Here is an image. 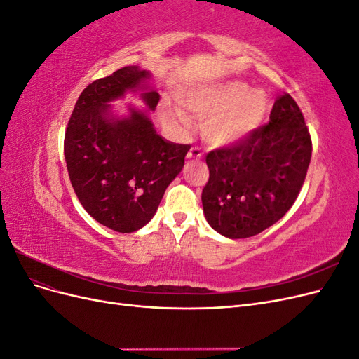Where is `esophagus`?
I'll list each match as a JSON object with an SVG mask.
<instances>
[{"mask_svg": "<svg viewBox=\"0 0 359 359\" xmlns=\"http://www.w3.org/2000/svg\"><path fill=\"white\" fill-rule=\"evenodd\" d=\"M201 157H202V151L199 147H191L187 153V158H201Z\"/></svg>", "mask_w": 359, "mask_h": 359, "instance_id": "obj_1", "label": "esophagus"}]
</instances>
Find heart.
<instances>
[{"label":"heart","instance_id":"1","mask_svg":"<svg viewBox=\"0 0 359 359\" xmlns=\"http://www.w3.org/2000/svg\"><path fill=\"white\" fill-rule=\"evenodd\" d=\"M180 104L184 111L203 121L205 139L214 145H232L240 142L262 123L268 107L264 90L250 88L240 81H227L199 86L182 93ZM163 123L178 130L190 128L189 116L180 109L163 106L160 111Z\"/></svg>","mask_w":359,"mask_h":359}]
</instances>
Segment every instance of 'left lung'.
Listing matches in <instances>:
<instances>
[{
    "instance_id": "8db88e82",
    "label": "left lung",
    "mask_w": 359,
    "mask_h": 359,
    "mask_svg": "<svg viewBox=\"0 0 359 359\" xmlns=\"http://www.w3.org/2000/svg\"><path fill=\"white\" fill-rule=\"evenodd\" d=\"M311 158V139L297 102L281 94L269 123L233 147L206 156L210 180L203 214L215 232L241 240L277 223L298 198Z\"/></svg>"
}]
</instances>
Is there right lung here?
Wrapping results in <instances>:
<instances>
[{"label":"right lung","mask_w":359,"mask_h":359,"mask_svg":"<svg viewBox=\"0 0 359 359\" xmlns=\"http://www.w3.org/2000/svg\"><path fill=\"white\" fill-rule=\"evenodd\" d=\"M149 78L148 70L127 66L90 83L74 104L64 137L76 196L94 220L121 233L142 229L153 219L190 149L156 132L149 112L160 94ZM128 92H137L147 107L129 105L127 116H116L110 103Z\"/></svg>","instance_id":"1"}]
</instances>
